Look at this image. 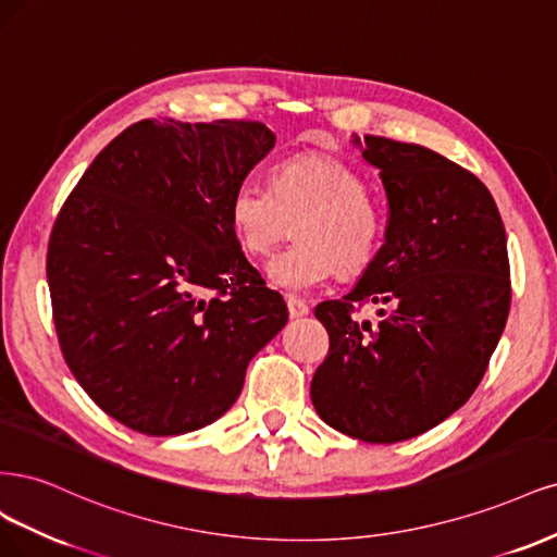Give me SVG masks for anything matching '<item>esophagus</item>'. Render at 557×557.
Wrapping results in <instances>:
<instances>
[{"label": "esophagus", "instance_id": "obj_1", "mask_svg": "<svg viewBox=\"0 0 557 557\" xmlns=\"http://www.w3.org/2000/svg\"><path fill=\"white\" fill-rule=\"evenodd\" d=\"M286 308H289V314H292L294 319L305 317V314H310L308 302H305V300H298V298H286Z\"/></svg>", "mask_w": 557, "mask_h": 557}]
</instances>
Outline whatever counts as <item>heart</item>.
Masks as SVG:
<instances>
[{"label": "heart", "mask_w": 557, "mask_h": 557, "mask_svg": "<svg viewBox=\"0 0 557 557\" xmlns=\"http://www.w3.org/2000/svg\"><path fill=\"white\" fill-rule=\"evenodd\" d=\"M228 224L243 252L265 259L292 236L298 245L268 265L282 292L305 294L339 275H361L384 243V214L366 177L331 154H298L273 169L271 189L243 181L231 191Z\"/></svg>", "instance_id": "1"}]
</instances>
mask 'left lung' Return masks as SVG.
<instances>
[{"instance_id":"left-lung-1","label":"left lung","mask_w":557,"mask_h":557,"mask_svg":"<svg viewBox=\"0 0 557 557\" xmlns=\"http://www.w3.org/2000/svg\"><path fill=\"white\" fill-rule=\"evenodd\" d=\"M388 199L384 245L339 300L317 305L331 347L312 376L317 414L370 444L411 440L470 400L505 331L507 233L479 177L423 146L354 136ZM381 305L372 327L358 304Z\"/></svg>"}]
</instances>
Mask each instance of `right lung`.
Listing matches in <instances>:
<instances>
[{
	"label": "right lung",
	"instance_id": "obj_1",
	"mask_svg": "<svg viewBox=\"0 0 557 557\" xmlns=\"http://www.w3.org/2000/svg\"><path fill=\"white\" fill-rule=\"evenodd\" d=\"M273 146L261 122L140 120L58 214L46 271L64 361L136 433L218 421L289 319L228 224L231 191Z\"/></svg>",
	"mask_w": 557,
	"mask_h": 557
}]
</instances>
